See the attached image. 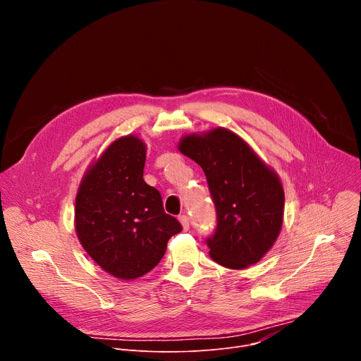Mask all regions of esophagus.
<instances>
[{"label": "esophagus", "mask_w": 361, "mask_h": 361, "mask_svg": "<svg viewBox=\"0 0 361 361\" xmlns=\"http://www.w3.org/2000/svg\"><path fill=\"white\" fill-rule=\"evenodd\" d=\"M178 220H180V223H181V226H183V228L187 231V230L190 228V220H188V217H187L185 214H183V216L178 217Z\"/></svg>", "instance_id": "obj_1"}]
</instances>
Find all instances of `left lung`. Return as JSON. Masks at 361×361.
<instances>
[{"label": "left lung", "instance_id": "1", "mask_svg": "<svg viewBox=\"0 0 361 361\" xmlns=\"http://www.w3.org/2000/svg\"><path fill=\"white\" fill-rule=\"evenodd\" d=\"M178 149L202 169L216 204L212 259L233 270L259 263L283 227L284 190L276 170L224 127L187 134Z\"/></svg>", "mask_w": 361, "mask_h": 361}]
</instances>
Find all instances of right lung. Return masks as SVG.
Returning a JSON list of instances; mask_svg holds the SVG:
<instances>
[{
    "label": "right lung",
    "instance_id": "add662e5",
    "mask_svg": "<svg viewBox=\"0 0 361 361\" xmlns=\"http://www.w3.org/2000/svg\"><path fill=\"white\" fill-rule=\"evenodd\" d=\"M145 142L134 134L114 140L80 183L74 226L91 259L120 280L156 267L181 224L166 214L157 188L144 178Z\"/></svg>",
    "mask_w": 361,
    "mask_h": 361
}]
</instances>
